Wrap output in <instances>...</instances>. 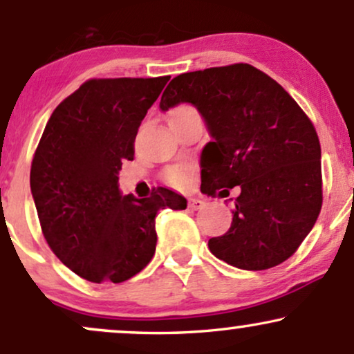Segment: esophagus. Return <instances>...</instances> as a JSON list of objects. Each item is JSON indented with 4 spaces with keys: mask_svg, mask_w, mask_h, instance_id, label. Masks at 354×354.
<instances>
[{
    "mask_svg": "<svg viewBox=\"0 0 354 354\" xmlns=\"http://www.w3.org/2000/svg\"><path fill=\"white\" fill-rule=\"evenodd\" d=\"M188 206L191 209H201V208H205L206 206V203L203 201V200H200V198H191V200L188 201Z\"/></svg>",
    "mask_w": 354,
    "mask_h": 354,
    "instance_id": "esophagus-1",
    "label": "esophagus"
}]
</instances>
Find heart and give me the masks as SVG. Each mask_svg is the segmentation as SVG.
I'll list each match as a JSON object with an SVG mask.
<instances>
[{
	"instance_id": "1",
	"label": "heart",
	"mask_w": 354,
	"mask_h": 354,
	"mask_svg": "<svg viewBox=\"0 0 354 354\" xmlns=\"http://www.w3.org/2000/svg\"><path fill=\"white\" fill-rule=\"evenodd\" d=\"M191 113H196V109L189 104H178L176 108L171 109L169 113V118L174 116H183V115H191ZM188 176H189V169L186 166H173V168L166 169L165 173V180L169 183L171 186H176V188H181L188 183Z\"/></svg>"
}]
</instances>
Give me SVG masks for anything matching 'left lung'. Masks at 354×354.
<instances>
[{
    "label": "left lung",
    "instance_id": "left-lung-1",
    "mask_svg": "<svg viewBox=\"0 0 354 354\" xmlns=\"http://www.w3.org/2000/svg\"><path fill=\"white\" fill-rule=\"evenodd\" d=\"M191 103L213 141L201 153V191L234 200L231 228L209 251L231 266L281 265L308 236L323 205L321 146L306 113L266 73L246 63L183 73L161 111Z\"/></svg>",
    "mask_w": 354,
    "mask_h": 354
}]
</instances>
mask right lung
<instances>
[{"mask_svg":"<svg viewBox=\"0 0 354 354\" xmlns=\"http://www.w3.org/2000/svg\"><path fill=\"white\" fill-rule=\"evenodd\" d=\"M169 76L84 81L56 106L31 163L30 185L48 246L91 283H123L151 261L160 209H185L163 188L121 196L118 173L135 156L141 121Z\"/></svg>","mask_w":354,"mask_h":354,"instance_id":"1","label":"right lung"}]
</instances>
